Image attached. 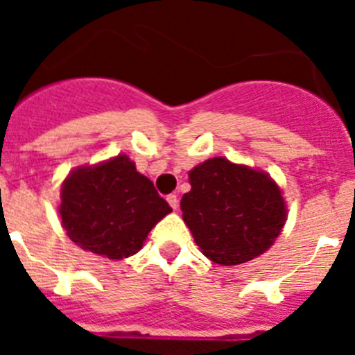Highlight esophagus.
Here are the masks:
<instances>
[{
  "mask_svg": "<svg viewBox=\"0 0 355 355\" xmlns=\"http://www.w3.org/2000/svg\"><path fill=\"white\" fill-rule=\"evenodd\" d=\"M167 202L171 205L172 209H178V196H175V193H171V196H167Z\"/></svg>",
  "mask_w": 355,
  "mask_h": 355,
  "instance_id": "1",
  "label": "esophagus"
}]
</instances>
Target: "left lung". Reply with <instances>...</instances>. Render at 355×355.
Returning a JSON list of instances; mask_svg holds the SVG:
<instances>
[{
  "instance_id": "left-lung-1",
  "label": "left lung",
  "mask_w": 355,
  "mask_h": 355,
  "mask_svg": "<svg viewBox=\"0 0 355 355\" xmlns=\"http://www.w3.org/2000/svg\"><path fill=\"white\" fill-rule=\"evenodd\" d=\"M190 184L181 211L206 258L240 265L270 249L286 220V206L265 172L211 158L190 172Z\"/></svg>"
}]
</instances>
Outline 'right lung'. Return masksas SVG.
I'll use <instances>...</instances> for the list:
<instances>
[{
    "label": "right lung",
    "instance_id": "right-lung-1",
    "mask_svg": "<svg viewBox=\"0 0 355 355\" xmlns=\"http://www.w3.org/2000/svg\"><path fill=\"white\" fill-rule=\"evenodd\" d=\"M58 209L76 245L110 259L139 252L150 229L172 211L126 155L76 168L62 184Z\"/></svg>",
    "mask_w": 355,
    "mask_h": 355
}]
</instances>
